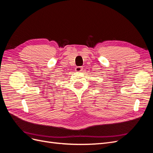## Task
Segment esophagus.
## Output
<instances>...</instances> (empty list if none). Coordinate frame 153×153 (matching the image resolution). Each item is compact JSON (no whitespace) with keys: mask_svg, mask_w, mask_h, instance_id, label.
Wrapping results in <instances>:
<instances>
[{"mask_svg":"<svg viewBox=\"0 0 153 153\" xmlns=\"http://www.w3.org/2000/svg\"><path fill=\"white\" fill-rule=\"evenodd\" d=\"M82 66H77L76 68H75V71L76 72H80L81 71H82Z\"/></svg>","mask_w":153,"mask_h":153,"instance_id":"34e87169","label":"esophagus"}]
</instances>
